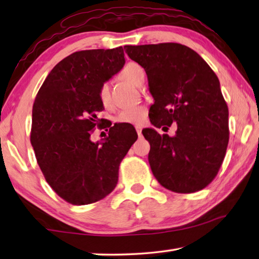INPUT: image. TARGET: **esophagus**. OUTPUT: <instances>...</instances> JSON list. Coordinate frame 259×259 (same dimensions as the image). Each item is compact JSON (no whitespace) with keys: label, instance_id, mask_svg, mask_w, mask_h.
I'll return each instance as SVG.
<instances>
[{"label":"esophagus","instance_id":"obj_1","mask_svg":"<svg viewBox=\"0 0 259 259\" xmlns=\"http://www.w3.org/2000/svg\"><path fill=\"white\" fill-rule=\"evenodd\" d=\"M142 130H143V128H142V126H140V125L136 126V131H137L138 136H142Z\"/></svg>","mask_w":259,"mask_h":259}]
</instances>
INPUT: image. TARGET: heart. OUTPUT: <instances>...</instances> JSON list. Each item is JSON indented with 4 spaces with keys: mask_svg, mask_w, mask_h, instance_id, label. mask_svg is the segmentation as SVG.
<instances>
[{
    "mask_svg": "<svg viewBox=\"0 0 259 259\" xmlns=\"http://www.w3.org/2000/svg\"><path fill=\"white\" fill-rule=\"evenodd\" d=\"M144 74L143 68L136 63L126 64L122 69L121 76L135 85L139 84V80ZM99 99L104 106H108L111 104V85L108 82H105L99 89ZM147 108L145 106H131L121 109L116 115V121L119 123L125 124H143L147 119Z\"/></svg>",
    "mask_w": 259,
    "mask_h": 259,
    "instance_id": "heart-1",
    "label": "heart"
}]
</instances>
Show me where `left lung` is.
Segmentation results:
<instances>
[{"label":"left lung","instance_id":"8db88e82","mask_svg":"<svg viewBox=\"0 0 259 259\" xmlns=\"http://www.w3.org/2000/svg\"><path fill=\"white\" fill-rule=\"evenodd\" d=\"M124 50L146 72L154 99L151 123L177 124L172 137L143 130L151 145L153 175L169 191L202 190L216 177L229 144V108L217 75L199 54L179 43L125 46Z\"/></svg>","mask_w":259,"mask_h":259}]
</instances>
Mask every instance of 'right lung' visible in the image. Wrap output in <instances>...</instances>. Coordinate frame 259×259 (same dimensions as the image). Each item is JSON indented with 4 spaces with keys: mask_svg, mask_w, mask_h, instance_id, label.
Here are the masks:
<instances>
[{
    "mask_svg": "<svg viewBox=\"0 0 259 259\" xmlns=\"http://www.w3.org/2000/svg\"><path fill=\"white\" fill-rule=\"evenodd\" d=\"M124 64L122 47L74 52L52 68L35 98L30 143L37 163L52 190L74 205L115 188L121 161L137 140L135 128L122 123L109 125L100 142L90 139L104 109L100 87Z\"/></svg>",
    "mask_w": 259,
    "mask_h": 259,
    "instance_id": "add662e5",
    "label": "right lung"
}]
</instances>
